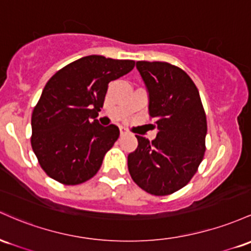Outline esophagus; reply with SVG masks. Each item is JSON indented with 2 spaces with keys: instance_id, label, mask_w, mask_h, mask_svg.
Returning a JSON list of instances; mask_svg holds the SVG:
<instances>
[{
  "instance_id": "obj_1",
  "label": "esophagus",
  "mask_w": 251,
  "mask_h": 251,
  "mask_svg": "<svg viewBox=\"0 0 251 251\" xmlns=\"http://www.w3.org/2000/svg\"><path fill=\"white\" fill-rule=\"evenodd\" d=\"M120 133H121V135L126 134V129L123 128V126H121V128H120Z\"/></svg>"
}]
</instances>
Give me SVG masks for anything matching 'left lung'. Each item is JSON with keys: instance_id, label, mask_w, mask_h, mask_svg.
Segmentation results:
<instances>
[{"instance_id": "8db88e82", "label": "left lung", "mask_w": 251, "mask_h": 251, "mask_svg": "<svg viewBox=\"0 0 251 251\" xmlns=\"http://www.w3.org/2000/svg\"><path fill=\"white\" fill-rule=\"evenodd\" d=\"M149 97L156 137L135 135L137 148L128 155L131 178L146 192L167 196L186 186L205 153L206 115L196 84L178 66L137 61Z\"/></svg>"}]
</instances>
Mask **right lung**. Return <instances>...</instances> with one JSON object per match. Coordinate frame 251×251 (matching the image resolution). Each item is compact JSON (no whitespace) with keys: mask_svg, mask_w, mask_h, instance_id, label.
<instances>
[{"mask_svg":"<svg viewBox=\"0 0 251 251\" xmlns=\"http://www.w3.org/2000/svg\"><path fill=\"white\" fill-rule=\"evenodd\" d=\"M134 66V60L88 55L66 65L47 81L33 110L30 137L47 176L64 185H78L97 173L120 129L100 126L96 117L109 83Z\"/></svg>","mask_w":251,"mask_h":251,"instance_id":"obj_1","label":"right lung"}]
</instances>
